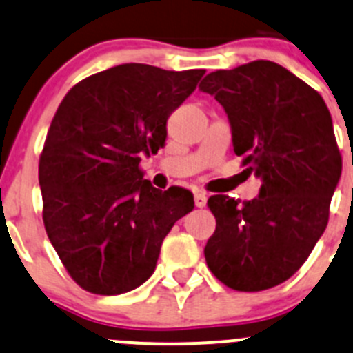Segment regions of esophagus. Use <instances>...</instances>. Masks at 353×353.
Instances as JSON below:
<instances>
[{"label":"esophagus","instance_id":"esophagus-1","mask_svg":"<svg viewBox=\"0 0 353 353\" xmlns=\"http://www.w3.org/2000/svg\"><path fill=\"white\" fill-rule=\"evenodd\" d=\"M194 205H196L198 208H203L205 205H207V194H205V193L194 194Z\"/></svg>","mask_w":353,"mask_h":353}]
</instances>
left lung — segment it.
I'll list each match as a JSON object with an SVG mask.
<instances>
[{"label": "left lung", "instance_id": "8db88e82", "mask_svg": "<svg viewBox=\"0 0 353 353\" xmlns=\"http://www.w3.org/2000/svg\"><path fill=\"white\" fill-rule=\"evenodd\" d=\"M200 91L222 105L234 153L262 183L243 205L208 198L217 228L205 260L229 288L269 290L302 268L327 225L341 176L330 110L309 84L269 60L212 72Z\"/></svg>", "mask_w": 353, "mask_h": 353}]
</instances>
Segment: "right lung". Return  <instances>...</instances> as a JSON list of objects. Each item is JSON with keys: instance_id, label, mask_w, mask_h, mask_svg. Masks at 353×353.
I'll use <instances>...</instances> for the list:
<instances>
[{"instance_id": "1", "label": "right lung", "mask_w": 353, "mask_h": 353, "mask_svg": "<svg viewBox=\"0 0 353 353\" xmlns=\"http://www.w3.org/2000/svg\"><path fill=\"white\" fill-rule=\"evenodd\" d=\"M203 74L122 63L75 84L58 107L39 160L43 221L85 292L141 286L163 238L194 208L191 191L157 190L139 162L163 148L170 114Z\"/></svg>"}]
</instances>
